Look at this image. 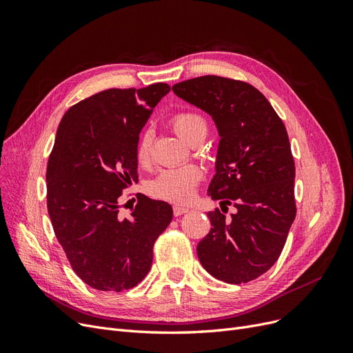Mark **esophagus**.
<instances>
[{"mask_svg":"<svg viewBox=\"0 0 353 353\" xmlns=\"http://www.w3.org/2000/svg\"><path fill=\"white\" fill-rule=\"evenodd\" d=\"M187 212H188V208H187V206H181V205H175V206H174V215H175V216L184 215V213H187Z\"/></svg>","mask_w":353,"mask_h":353,"instance_id":"esophagus-1","label":"esophagus"}]
</instances>
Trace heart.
I'll list each match as a JSON object with an SVG mask.
<instances>
[{"mask_svg":"<svg viewBox=\"0 0 353 353\" xmlns=\"http://www.w3.org/2000/svg\"><path fill=\"white\" fill-rule=\"evenodd\" d=\"M170 126L174 131L188 144H193L197 140H205L208 134L206 117L191 110L178 112L170 117ZM152 140L153 135L150 130H145L140 134L135 144V157L140 165H147L152 156ZM203 178L201 169L196 165H185L172 169H165L160 172L148 185L150 193L168 201L185 203L193 199L196 187Z\"/></svg>","mask_w":353,"mask_h":353,"instance_id":"obj_1","label":"heart"}]
</instances>
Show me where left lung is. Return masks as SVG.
Here are the masks:
<instances>
[{
	"label": "left lung",
	"instance_id": "1",
	"mask_svg": "<svg viewBox=\"0 0 353 353\" xmlns=\"http://www.w3.org/2000/svg\"><path fill=\"white\" fill-rule=\"evenodd\" d=\"M172 90L215 121L221 140L208 193L221 200L222 211L236 208L230 219L219 209L208 213L212 228L197 244L200 263L221 281L249 283L279 261L296 218V169L285 126L248 82L206 74Z\"/></svg>",
	"mask_w": 353,
	"mask_h": 353
}]
</instances>
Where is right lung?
Instances as JSON below:
<instances>
[{"label":"right lung","mask_w":353,"mask_h":353,"mask_svg":"<svg viewBox=\"0 0 353 353\" xmlns=\"http://www.w3.org/2000/svg\"><path fill=\"white\" fill-rule=\"evenodd\" d=\"M168 83L110 88L65 113L47 165V208L56 237L79 279L101 292L141 283L153 245L172 221L166 201L137 196L119 215L122 190L138 181L135 144Z\"/></svg>","instance_id":"add662e5"}]
</instances>
